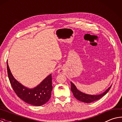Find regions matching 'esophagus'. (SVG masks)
<instances>
[{
    "mask_svg": "<svg viewBox=\"0 0 122 122\" xmlns=\"http://www.w3.org/2000/svg\"><path fill=\"white\" fill-rule=\"evenodd\" d=\"M59 73H61V71H59Z\"/></svg>",
    "mask_w": 122,
    "mask_h": 122,
    "instance_id": "esophagus-1",
    "label": "esophagus"
}]
</instances>
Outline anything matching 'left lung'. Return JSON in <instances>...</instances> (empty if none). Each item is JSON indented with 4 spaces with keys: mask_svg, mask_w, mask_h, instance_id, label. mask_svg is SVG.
Here are the masks:
<instances>
[{
    "mask_svg": "<svg viewBox=\"0 0 122 122\" xmlns=\"http://www.w3.org/2000/svg\"><path fill=\"white\" fill-rule=\"evenodd\" d=\"M71 83V90L74 96L77 99V100H79L81 102H83L84 103H91L99 100L101 98H102L103 96H104L105 95L107 94V92H109V90H110L111 88V86H112L111 85L110 87H109L104 92H103V93L99 94V95H89L86 94L83 92H81V91L78 90L77 88L76 87V86L74 85L73 83Z\"/></svg>",
    "mask_w": 122,
    "mask_h": 122,
    "instance_id": "8db88e82",
    "label": "left lung"
}]
</instances>
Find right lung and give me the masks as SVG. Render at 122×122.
<instances>
[{
	"label": "right lung",
	"mask_w": 122,
	"mask_h": 122,
	"mask_svg": "<svg viewBox=\"0 0 122 122\" xmlns=\"http://www.w3.org/2000/svg\"><path fill=\"white\" fill-rule=\"evenodd\" d=\"M7 74L14 92L20 98L28 104L41 106L49 101L53 89L51 74L49 75L41 83L33 88H29L22 85L12 75L7 62Z\"/></svg>",
	"instance_id": "obj_1"
}]
</instances>
